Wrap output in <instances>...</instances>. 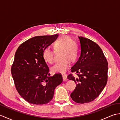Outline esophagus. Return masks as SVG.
Here are the masks:
<instances>
[{"instance_id":"esophagus-1","label":"esophagus","mask_w":120,"mask_h":120,"mask_svg":"<svg viewBox=\"0 0 120 120\" xmlns=\"http://www.w3.org/2000/svg\"><path fill=\"white\" fill-rule=\"evenodd\" d=\"M62 77H63V80L64 81H67L68 78H67V76L66 75H62Z\"/></svg>"}]
</instances>
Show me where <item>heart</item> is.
Listing matches in <instances>:
<instances>
[{"label":"heart","instance_id":"b5f03b06","mask_svg":"<svg viewBox=\"0 0 120 120\" xmlns=\"http://www.w3.org/2000/svg\"><path fill=\"white\" fill-rule=\"evenodd\" d=\"M53 48L55 52L61 51L60 58L61 60L52 66V71L54 73H64L69 68V61L73 62L77 57V45L70 37L63 35L54 43ZM42 56L46 62L52 63L54 61V53L49 47L44 48Z\"/></svg>","mask_w":120,"mask_h":120}]
</instances>
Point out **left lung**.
I'll return each mask as SVG.
<instances>
[{
	"label": "left lung",
	"mask_w": 120,
	"mask_h": 120,
	"mask_svg": "<svg viewBox=\"0 0 120 120\" xmlns=\"http://www.w3.org/2000/svg\"><path fill=\"white\" fill-rule=\"evenodd\" d=\"M78 37L80 55L71 68V72L77 73L78 78L70 74L68 78L76 83L71 98L76 103L84 104L94 101L105 88L108 64L102 50L96 43L85 38Z\"/></svg>",
	"instance_id": "left-lung-1"
}]
</instances>
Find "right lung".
Segmentation results:
<instances>
[{
  "instance_id": "1",
  "label": "right lung",
  "mask_w": 120,
  "mask_h": 120,
  "mask_svg": "<svg viewBox=\"0 0 120 120\" xmlns=\"http://www.w3.org/2000/svg\"><path fill=\"white\" fill-rule=\"evenodd\" d=\"M58 34L33 37L16 51L11 73L18 93L28 102L35 105L49 103L55 88L61 83L60 74L50 76L43 58V51L57 40Z\"/></svg>"
}]
</instances>
